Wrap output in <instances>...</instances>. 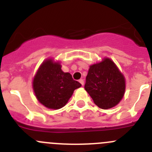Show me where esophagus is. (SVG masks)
I'll list each match as a JSON object with an SVG mask.
<instances>
[{"instance_id": "obj_1", "label": "esophagus", "mask_w": 152, "mask_h": 152, "mask_svg": "<svg viewBox=\"0 0 152 152\" xmlns=\"http://www.w3.org/2000/svg\"><path fill=\"white\" fill-rule=\"evenodd\" d=\"M79 82H80V84H82V85H84V79H80V80H79Z\"/></svg>"}]
</instances>
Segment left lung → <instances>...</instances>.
<instances>
[{"label": "left lung", "mask_w": 152, "mask_h": 152, "mask_svg": "<svg viewBox=\"0 0 152 152\" xmlns=\"http://www.w3.org/2000/svg\"><path fill=\"white\" fill-rule=\"evenodd\" d=\"M84 88L97 107L107 110L117 105L123 97L125 78L113 61L105 58L90 67Z\"/></svg>", "instance_id": "8db88e82"}]
</instances>
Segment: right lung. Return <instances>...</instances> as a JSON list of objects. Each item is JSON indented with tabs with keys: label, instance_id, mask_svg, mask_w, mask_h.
<instances>
[{
	"label": "right lung",
	"instance_id": "right-lung-1",
	"mask_svg": "<svg viewBox=\"0 0 152 152\" xmlns=\"http://www.w3.org/2000/svg\"><path fill=\"white\" fill-rule=\"evenodd\" d=\"M58 62L44 61L33 79V90L39 101L47 108L58 110L68 103L75 89L81 84L64 73Z\"/></svg>",
	"mask_w": 152,
	"mask_h": 152
}]
</instances>
